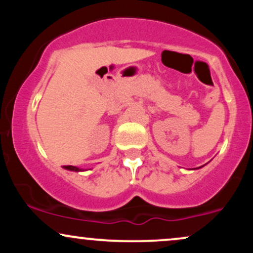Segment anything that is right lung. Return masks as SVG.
<instances>
[{
  "label": "right lung",
  "instance_id": "obj_1",
  "mask_svg": "<svg viewBox=\"0 0 253 253\" xmlns=\"http://www.w3.org/2000/svg\"><path fill=\"white\" fill-rule=\"evenodd\" d=\"M65 169H68V170H72V171H80V169H78V168H76V167H72V165H65Z\"/></svg>",
  "mask_w": 253,
  "mask_h": 253
}]
</instances>
